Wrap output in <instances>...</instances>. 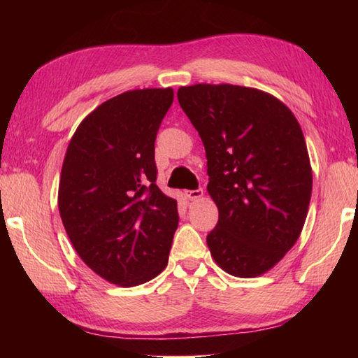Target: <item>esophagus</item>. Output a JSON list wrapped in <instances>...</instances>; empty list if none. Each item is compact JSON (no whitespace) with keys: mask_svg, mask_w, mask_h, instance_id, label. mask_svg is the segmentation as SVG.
I'll return each instance as SVG.
<instances>
[{"mask_svg":"<svg viewBox=\"0 0 358 358\" xmlns=\"http://www.w3.org/2000/svg\"><path fill=\"white\" fill-rule=\"evenodd\" d=\"M185 196L189 199V201H197V199H201L203 196V191L202 189H194V191H185Z\"/></svg>","mask_w":358,"mask_h":358,"instance_id":"34e87169","label":"esophagus"}]
</instances>
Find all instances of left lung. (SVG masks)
Returning a JSON list of instances; mask_svg holds the SVG:
<instances>
[{
    "mask_svg": "<svg viewBox=\"0 0 358 358\" xmlns=\"http://www.w3.org/2000/svg\"><path fill=\"white\" fill-rule=\"evenodd\" d=\"M178 102L207 155L208 194L220 220L211 257L238 278L264 275L299 240L313 172L299 121L280 99L238 85L178 88Z\"/></svg>",
    "mask_w": 358,
    "mask_h": 358,
    "instance_id": "8db88e82",
    "label": "left lung"
}]
</instances>
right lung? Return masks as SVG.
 <instances>
[{"label": "right lung", "mask_w": 358, "mask_h": 358, "mask_svg": "<svg viewBox=\"0 0 358 358\" xmlns=\"http://www.w3.org/2000/svg\"><path fill=\"white\" fill-rule=\"evenodd\" d=\"M172 88H145L102 102L66 151L58 208L78 256L123 287L166 268L178 227L177 201L156 186L155 141Z\"/></svg>", "instance_id": "right-lung-1"}]
</instances>
